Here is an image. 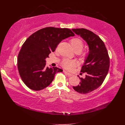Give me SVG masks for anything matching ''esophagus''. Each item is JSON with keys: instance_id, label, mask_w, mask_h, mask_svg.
<instances>
[{"instance_id": "esophagus-1", "label": "esophagus", "mask_w": 125, "mask_h": 125, "mask_svg": "<svg viewBox=\"0 0 125 125\" xmlns=\"http://www.w3.org/2000/svg\"><path fill=\"white\" fill-rule=\"evenodd\" d=\"M63 72H64V73L65 74H67V75H69V76H71V75H73V74H71V73H68L67 71H65V70H63Z\"/></svg>"}]
</instances>
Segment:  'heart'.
<instances>
[{
	"mask_svg": "<svg viewBox=\"0 0 125 125\" xmlns=\"http://www.w3.org/2000/svg\"><path fill=\"white\" fill-rule=\"evenodd\" d=\"M70 43L71 48L73 51L76 52H81L83 47V42L82 39L79 37H74L72 38L70 41ZM86 53H82V56H86ZM61 66L65 69L68 70H71L77 65V62L74 60H69L64 59L61 62Z\"/></svg>",
	"mask_w": 125,
	"mask_h": 125,
	"instance_id": "obj_1",
	"label": "heart"
}]
</instances>
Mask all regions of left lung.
<instances>
[{"label": "left lung", "instance_id": "8db88e82", "mask_svg": "<svg viewBox=\"0 0 125 125\" xmlns=\"http://www.w3.org/2000/svg\"><path fill=\"white\" fill-rule=\"evenodd\" d=\"M75 34L86 41L89 48V54L81 72L86 73L84 78L73 89L81 94H87L99 88L102 84L109 70L110 59L105 45L102 39L92 31L84 28L72 29Z\"/></svg>", "mask_w": 125, "mask_h": 125}]
</instances>
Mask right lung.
I'll list each match as a JSON object with an SVG mask.
<instances>
[{"label":"right lung","instance_id":"1","mask_svg":"<svg viewBox=\"0 0 125 125\" xmlns=\"http://www.w3.org/2000/svg\"><path fill=\"white\" fill-rule=\"evenodd\" d=\"M74 36L69 29L49 27L37 31L26 39L19 52L17 61L20 75L26 86L34 91L49 86L55 74L63 70L46 67L45 58L55 51L63 39Z\"/></svg>","mask_w":125,"mask_h":125}]
</instances>
